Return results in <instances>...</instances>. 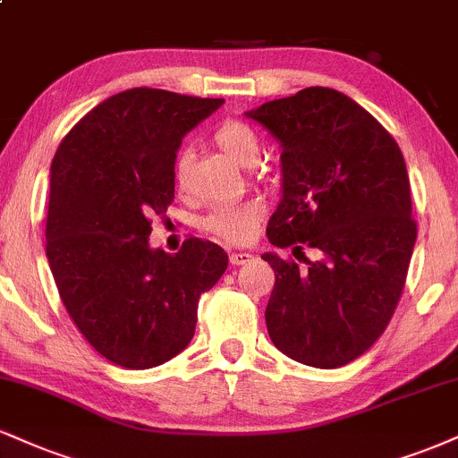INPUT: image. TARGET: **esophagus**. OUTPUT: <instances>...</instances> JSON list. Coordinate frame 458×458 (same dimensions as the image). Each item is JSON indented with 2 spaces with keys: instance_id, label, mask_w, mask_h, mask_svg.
Listing matches in <instances>:
<instances>
[{
  "instance_id": "1",
  "label": "esophagus",
  "mask_w": 458,
  "mask_h": 458,
  "mask_svg": "<svg viewBox=\"0 0 458 458\" xmlns=\"http://www.w3.org/2000/svg\"><path fill=\"white\" fill-rule=\"evenodd\" d=\"M251 260H253V256H251V253H247V251L230 253V262H233L234 267H243V264L251 262Z\"/></svg>"
}]
</instances>
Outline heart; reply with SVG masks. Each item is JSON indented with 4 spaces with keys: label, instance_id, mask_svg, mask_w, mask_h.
Listing matches in <instances>:
<instances>
[{
    "label": "heart",
    "instance_id": "obj_1",
    "mask_svg": "<svg viewBox=\"0 0 458 458\" xmlns=\"http://www.w3.org/2000/svg\"><path fill=\"white\" fill-rule=\"evenodd\" d=\"M215 145H217L230 159H234L241 166H253L260 157L262 140L256 134V130L250 128L247 123L241 121H225L215 130ZM187 166H190V156L181 153L174 164V181L176 185L185 183ZM264 213V207L258 200H247L241 205H228L219 207L213 211L207 219V228L213 234L222 236L225 241L233 243H243V241L251 239L256 233V225L260 222Z\"/></svg>",
    "mask_w": 458,
    "mask_h": 458
}]
</instances>
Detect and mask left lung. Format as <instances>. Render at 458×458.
Listing matches in <instances>:
<instances>
[{
    "label": "left lung",
    "instance_id": "1",
    "mask_svg": "<svg viewBox=\"0 0 458 458\" xmlns=\"http://www.w3.org/2000/svg\"><path fill=\"white\" fill-rule=\"evenodd\" d=\"M245 114L282 147V200L268 241L294 256L299 243L319 251L307 271L262 253L275 271L268 337L302 365H348L386 330L416 245L403 153L373 114L328 87Z\"/></svg>",
    "mask_w": 458,
    "mask_h": 458
}]
</instances>
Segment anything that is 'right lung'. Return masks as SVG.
<instances>
[{
  "label": "right lung",
  "instance_id": "obj_1",
  "mask_svg": "<svg viewBox=\"0 0 458 458\" xmlns=\"http://www.w3.org/2000/svg\"><path fill=\"white\" fill-rule=\"evenodd\" d=\"M222 104L136 87L89 110L55 153L47 258L70 318L114 365L151 369L183 352L198 301L228 268L211 241L187 239L174 256L148 245L183 136Z\"/></svg>",
  "mask_w": 458,
  "mask_h": 458
}]
</instances>
